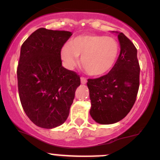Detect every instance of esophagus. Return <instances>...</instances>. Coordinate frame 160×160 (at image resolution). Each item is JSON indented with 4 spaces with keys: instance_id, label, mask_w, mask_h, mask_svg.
<instances>
[{
    "instance_id": "1",
    "label": "esophagus",
    "mask_w": 160,
    "mask_h": 160,
    "mask_svg": "<svg viewBox=\"0 0 160 160\" xmlns=\"http://www.w3.org/2000/svg\"><path fill=\"white\" fill-rule=\"evenodd\" d=\"M81 82L82 83V84H86V83L87 82V80L86 78L84 77H81Z\"/></svg>"
}]
</instances>
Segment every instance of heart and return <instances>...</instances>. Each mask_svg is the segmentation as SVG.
<instances>
[{
  "instance_id": "1",
  "label": "heart",
  "mask_w": 160,
  "mask_h": 160,
  "mask_svg": "<svg viewBox=\"0 0 160 160\" xmlns=\"http://www.w3.org/2000/svg\"><path fill=\"white\" fill-rule=\"evenodd\" d=\"M119 53V45L114 38L96 34H85L72 39L61 50L63 64L72 70L82 57V66L89 75H105L114 67Z\"/></svg>"
}]
</instances>
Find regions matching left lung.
Wrapping results in <instances>:
<instances>
[{"instance_id": "obj_1", "label": "left lung", "mask_w": 160, "mask_h": 160, "mask_svg": "<svg viewBox=\"0 0 160 160\" xmlns=\"http://www.w3.org/2000/svg\"><path fill=\"white\" fill-rule=\"evenodd\" d=\"M120 53L111 70L98 78L88 79L90 114L100 124H112L127 116L136 100L140 67L137 49L122 32H118Z\"/></svg>"}]
</instances>
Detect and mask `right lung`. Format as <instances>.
Instances as JSON below:
<instances>
[{
	"label": "right lung",
	"mask_w": 160,
	"mask_h": 160,
	"mask_svg": "<svg viewBox=\"0 0 160 160\" xmlns=\"http://www.w3.org/2000/svg\"><path fill=\"white\" fill-rule=\"evenodd\" d=\"M71 35L40 28L21 48L17 70L20 100L28 118L40 128L64 123L81 83L77 73L62 66L61 50Z\"/></svg>",
	"instance_id": "right-lung-1"
}]
</instances>
